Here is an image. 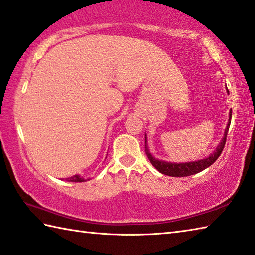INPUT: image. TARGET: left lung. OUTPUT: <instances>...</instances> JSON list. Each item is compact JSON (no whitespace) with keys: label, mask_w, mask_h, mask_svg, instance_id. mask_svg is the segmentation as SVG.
<instances>
[{"label":"left lung","mask_w":255,"mask_h":255,"mask_svg":"<svg viewBox=\"0 0 255 255\" xmlns=\"http://www.w3.org/2000/svg\"><path fill=\"white\" fill-rule=\"evenodd\" d=\"M231 115H232V111H230V114H229L230 118H231ZM230 122H231V119H229V123H228V125H227L224 138H223V140H221V142L219 143L217 149H216V151L213 154L204 160H199L196 162H188V163H169V162L159 161V160L154 159L153 156L151 155V153L149 152V149L147 147V139H145V145H144L145 154H147L148 159L151 162V164H152L156 170L164 175L182 177V176H189V175L196 174V173H199L200 171L207 169L208 166H210L216 160L219 158V155L221 154V152H223V150L225 148L227 134H228L229 126H230Z\"/></svg>","instance_id":"1"}]
</instances>
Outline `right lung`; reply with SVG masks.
<instances>
[{
  "label": "right lung",
  "mask_w": 255,
  "mask_h": 255,
  "mask_svg": "<svg viewBox=\"0 0 255 255\" xmlns=\"http://www.w3.org/2000/svg\"><path fill=\"white\" fill-rule=\"evenodd\" d=\"M66 181H69V182H84V178H82L80 175H74L72 177L66 178Z\"/></svg>",
  "instance_id": "1"
}]
</instances>
